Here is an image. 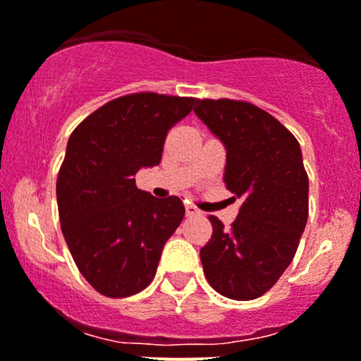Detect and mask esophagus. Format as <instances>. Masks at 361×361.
<instances>
[{
    "instance_id": "1",
    "label": "esophagus",
    "mask_w": 361,
    "mask_h": 361,
    "mask_svg": "<svg viewBox=\"0 0 361 361\" xmlns=\"http://www.w3.org/2000/svg\"><path fill=\"white\" fill-rule=\"evenodd\" d=\"M185 213H187V216H194V215H199V209L195 208V206L187 204L185 206Z\"/></svg>"
}]
</instances>
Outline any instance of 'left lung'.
Segmentation results:
<instances>
[{"instance_id":"1","label":"left lung","mask_w":361,"mask_h":361,"mask_svg":"<svg viewBox=\"0 0 361 361\" xmlns=\"http://www.w3.org/2000/svg\"><path fill=\"white\" fill-rule=\"evenodd\" d=\"M194 113L226 145L224 183L243 199L229 229L208 216L213 234L201 248L206 281L226 298H259L291 264L309 219L302 149L277 118L250 102L197 99Z\"/></svg>"}]
</instances>
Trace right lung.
<instances>
[{
  "label": "right lung",
  "mask_w": 361,
  "mask_h": 361,
  "mask_svg": "<svg viewBox=\"0 0 361 361\" xmlns=\"http://www.w3.org/2000/svg\"><path fill=\"white\" fill-rule=\"evenodd\" d=\"M194 104L130 93L104 104L70 135L56 181L59 224L77 268L100 295L125 298L148 288L183 220L180 197L139 190L135 173L160 162L167 132Z\"/></svg>",
  "instance_id": "obj_1"
}]
</instances>
